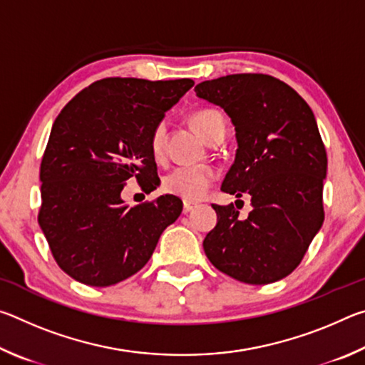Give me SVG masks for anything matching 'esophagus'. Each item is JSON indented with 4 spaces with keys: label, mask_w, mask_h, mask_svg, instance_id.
I'll return each mask as SVG.
<instances>
[{
    "label": "esophagus",
    "mask_w": 365,
    "mask_h": 365,
    "mask_svg": "<svg viewBox=\"0 0 365 365\" xmlns=\"http://www.w3.org/2000/svg\"><path fill=\"white\" fill-rule=\"evenodd\" d=\"M196 207V202H190V201H185L183 202V214H188L193 211V209Z\"/></svg>",
    "instance_id": "1"
}]
</instances>
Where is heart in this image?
Listing matches in <instances>:
<instances>
[{
	"instance_id": "b5f03b06",
	"label": "heart",
	"mask_w": 365,
	"mask_h": 365,
	"mask_svg": "<svg viewBox=\"0 0 365 365\" xmlns=\"http://www.w3.org/2000/svg\"><path fill=\"white\" fill-rule=\"evenodd\" d=\"M191 123L207 143L224 138L227 130L224 114L214 108L196 110L191 115ZM165 138H168V125L165 122H159L150 135V150L156 160H163L165 156ZM215 180H217V170L211 165L177 168L164 177L163 188L165 193L175 195L185 201H197L207 193Z\"/></svg>"
}]
</instances>
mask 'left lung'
Returning <instances> with one entry per match:
<instances>
[{
  "label": "left lung",
  "instance_id": "1",
  "mask_svg": "<svg viewBox=\"0 0 365 365\" xmlns=\"http://www.w3.org/2000/svg\"><path fill=\"white\" fill-rule=\"evenodd\" d=\"M232 119L238 150L222 191L251 196L242 217L212 205L217 225L202 248L215 269L267 285L298 267L324 224L327 151L312 109L292 86L265 73H232L195 86Z\"/></svg>",
  "mask_w": 365,
  "mask_h": 365
}]
</instances>
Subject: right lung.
Segmentation results:
<instances>
[{"label": "right lung", "mask_w": 365, "mask_h": 365, "mask_svg": "<svg viewBox=\"0 0 365 365\" xmlns=\"http://www.w3.org/2000/svg\"><path fill=\"white\" fill-rule=\"evenodd\" d=\"M193 85L191 78H103L56 117L40 165L38 224L73 280L110 287L137 274L178 219L182 201L174 195L130 207L120 191L132 177L146 191L158 187L150 135Z\"/></svg>", "instance_id": "right-lung-1"}]
</instances>
